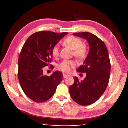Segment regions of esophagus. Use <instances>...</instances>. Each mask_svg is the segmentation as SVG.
<instances>
[{
    "mask_svg": "<svg viewBox=\"0 0 128 128\" xmlns=\"http://www.w3.org/2000/svg\"><path fill=\"white\" fill-rule=\"evenodd\" d=\"M69 76V75H67L66 74H63V78H66L67 77Z\"/></svg>",
    "mask_w": 128,
    "mask_h": 128,
    "instance_id": "34e87169",
    "label": "esophagus"
}]
</instances>
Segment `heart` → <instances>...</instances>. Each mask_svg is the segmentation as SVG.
I'll return each instance as SVG.
<instances>
[{
	"instance_id": "heart-1",
	"label": "heart",
	"mask_w": 128,
	"mask_h": 128,
	"mask_svg": "<svg viewBox=\"0 0 128 128\" xmlns=\"http://www.w3.org/2000/svg\"><path fill=\"white\" fill-rule=\"evenodd\" d=\"M64 44L73 50L72 54L78 59L85 58L88 53L87 46L83 43L82 40L77 37L70 36L66 37L64 40ZM52 54L54 57L59 56V46L56 44L52 49ZM76 66V62L73 60H64L58 66L59 70L65 73H69L72 69Z\"/></svg>"
}]
</instances>
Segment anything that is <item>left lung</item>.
Wrapping results in <instances>:
<instances>
[{
    "instance_id": "obj_1",
    "label": "left lung",
    "mask_w": 128,
    "mask_h": 128,
    "mask_svg": "<svg viewBox=\"0 0 128 128\" xmlns=\"http://www.w3.org/2000/svg\"><path fill=\"white\" fill-rule=\"evenodd\" d=\"M89 43L90 51L85 60L77 69L86 72L84 80L74 77V83L69 87L72 99L81 106H88L96 102L104 93L109 82L110 62L107 47L96 35L88 32L74 33Z\"/></svg>"
}]
</instances>
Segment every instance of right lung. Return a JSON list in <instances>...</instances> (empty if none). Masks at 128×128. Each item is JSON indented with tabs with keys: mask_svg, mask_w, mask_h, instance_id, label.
Instances as JSON below:
<instances>
[{
	"mask_svg": "<svg viewBox=\"0 0 128 128\" xmlns=\"http://www.w3.org/2000/svg\"><path fill=\"white\" fill-rule=\"evenodd\" d=\"M68 34L48 31L35 32L21 49L18 61V81L24 93L34 102H44L50 98L62 79V74L59 71L53 72L50 76L43 75V68L52 61L53 46Z\"/></svg>",
	"mask_w": 128,
	"mask_h": 128,
	"instance_id": "obj_1",
	"label": "right lung"
}]
</instances>
